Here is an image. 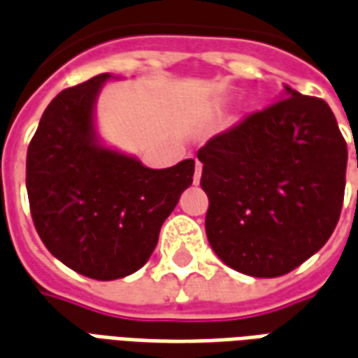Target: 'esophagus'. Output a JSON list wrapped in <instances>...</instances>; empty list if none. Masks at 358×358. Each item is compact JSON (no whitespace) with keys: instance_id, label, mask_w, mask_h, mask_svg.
<instances>
[{"instance_id":"obj_1","label":"esophagus","mask_w":358,"mask_h":358,"mask_svg":"<svg viewBox=\"0 0 358 358\" xmlns=\"http://www.w3.org/2000/svg\"><path fill=\"white\" fill-rule=\"evenodd\" d=\"M201 171H203V164L197 161L195 163V174H194V184H199V180H201Z\"/></svg>"}]
</instances>
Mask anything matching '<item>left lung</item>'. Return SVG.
Returning <instances> with one entry per match:
<instances>
[{"instance_id":"8db88e82","label":"left lung","mask_w":358,"mask_h":358,"mask_svg":"<svg viewBox=\"0 0 358 358\" xmlns=\"http://www.w3.org/2000/svg\"><path fill=\"white\" fill-rule=\"evenodd\" d=\"M205 230L228 266L284 276L330 240L345 194L347 143L320 97L285 86L199 151Z\"/></svg>"}]
</instances>
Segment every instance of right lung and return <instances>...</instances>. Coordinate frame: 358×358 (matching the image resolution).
Here are the masks:
<instances>
[{
  "mask_svg": "<svg viewBox=\"0 0 358 358\" xmlns=\"http://www.w3.org/2000/svg\"><path fill=\"white\" fill-rule=\"evenodd\" d=\"M110 74L63 90L43 110L27 153L36 232L82 276L118 280L153 253L161 226L194 182V159L148 169L95 140L94 103Z\"/></svg>",
  "mask_w": 358,
  "mask_h": 358,
  "instance_id": "obj_1",
  "label": "right lung"
}]
</instances>
